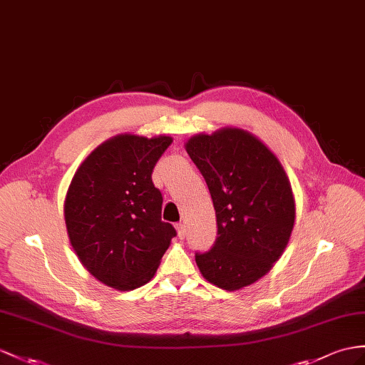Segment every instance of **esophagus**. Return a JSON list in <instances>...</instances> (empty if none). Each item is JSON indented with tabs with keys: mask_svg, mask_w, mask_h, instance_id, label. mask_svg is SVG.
<instances>
[{
	"mask_svg": "<svg viewBox=\"0 0 365 365\" xmlns=\"http://www.w3.org/2000/svg\"><path fill=\"white\" fill-rule=\"evenodd\" d=\"M176 230H178V237L184 238V235H185V225L184 223H178L176 225Z\"/></svg>",
	"mask_w": 365,
	"mask_h": 365,
	"instance_id": "34e87169",
	"label": "esophagus"
}]
</instances>
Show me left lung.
<instances>
[{"mask_svg": "<svg viewBox=\"0 0 365 365\" xmlns=\"http://www.w3.org/2000/svg\"><path fill=\"white\" fill-rule=\"evenodd\" d=\"M185 150L217 215L215 243L195 254L202 277L227 291L251 285L280 259L294 226L288 176L263 142L240 128L193 136Z\"/></svg>", "mask_w": 365, "mask_h": 365, "instance_id": "obj_1", "label": "left lung"}]
</instances>
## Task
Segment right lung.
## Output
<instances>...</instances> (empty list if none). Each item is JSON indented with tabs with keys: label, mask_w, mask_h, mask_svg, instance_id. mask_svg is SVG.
<instances>
[{
	"label": "right lung",
	"mask_w": 365,
	"mask_h": 365,
	"mask_svg": "<svg viewBox=\"0 0 365 365\" xmlns=\"http://www.w3.org/2000/svg\"><path fill=\"white\" fill-rule=\"evenodd\" d=\"M172 138L119 135L77 168L65 200L76 254L97 280L120 291L152 280L176 230L161 220L163 193L152 181Z\"/></svg>",
	"instance_id": "right-lung-1"
}]
</instances>
